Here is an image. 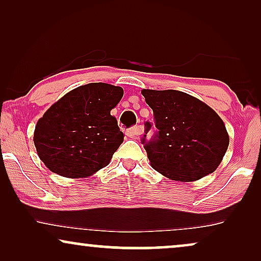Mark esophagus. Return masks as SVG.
<instances>
[{
  "label": "esophagus",
  "mask_w": 261,
  "mask_h": 261,
  "mask_svg": "<svg viewBox=\"0 0 261 261\" xmlns=\"http://www.w3.org/2000/svg\"><path fill=\"white\" fill-rule=\"evenodd\" d=\"M142 133V128L140 126H133L130 127L129 129L126 130V134L129 138H137L138 135H140Z\"/></svg>",
  "instance_id": "1"
}]
</instances>
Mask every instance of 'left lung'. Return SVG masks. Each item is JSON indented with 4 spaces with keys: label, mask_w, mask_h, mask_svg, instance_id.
<instances>
[{
    "label": "left lung",
    "mask_w": 261,
    "mask_h": 261,
    "mask_svg": "<svg viewBox=\"0 0 261 261\" xmlns=\"http://www.w3.org/2000/svg\"><path fill=\"white\" fill-rule=\"evenodd\" d=\"M154 123H145L141 144L155 171L173 180L192 181L213 173L228 145L221 117L199 99L178 90L141 91ZM155 127L149 141L145 135Z\"/></svg>",
    "instance_id": "8db88e82"
}]
</instances>
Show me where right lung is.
I'll use <instances>...</instances> for the list:
<instances>
[{
	"label": "right lung",
	"instance_id": "obj_1",
	"mask_svg": "<svg viewBox=\"0 0 261 261\" xmlns=\"http://www.w3.org/2000/svg\"><path fill=\"white\" fill-rule=\"evenodd\" d=\"M123 89L106 83L76 88L55 103L38 121L34 145L39 158L63 177H88L107 166L123 133L110 110Z\"/></svg>",
	"mask_w": 261,
	"mask_h": 261
}]
</instances>
